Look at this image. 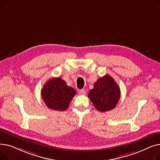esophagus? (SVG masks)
I'll return each instance as SVG.
<instances>
[{
    "mask_svg": "<svg viewBox=\"0 0 160 160\" xmlns=\"http://www.w3.org/2000/svg\"><path fill=\"white\" fill-rule=\"evenodd\" d=\"M78 93L79 94H80V95H85L86 94V91L84 90V89H79L78 91Z\"/></svg>",
    "mask_w": 160,
    "mask_h": 160,
    "instance_id": "1",
    "label": "esophagus"
}]
</instances>
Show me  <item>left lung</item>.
I'll list each match as a JSON object with an SVG mask.
<instances>
[{
    "mask_svg": "<svg viewBox=\"0 0 160 160\" xmlns=\"http://www.w3.org/2000/svg\"><path fill=\"white\" fill-rule=\"evenodd\" d=\"M121 97L119 86L110 75L100 78L94 83V88L89 91L88 97L94 106L100 112L113 110Z\"/></svg>",
    "mask_w": 160,
    "mask_h": 160,
    "instance_id": "obj_1",
    "label": "left lung"
}]
</instances>
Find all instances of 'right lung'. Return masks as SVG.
<instances>
[{
	"label": "right lung",
	"mask_w": 160,
	"mask_h": 160,
	"mask_svg": "<svg viewBox=\"0 0 160 160\" xmlns=\"http://www.w3.org/2000/svg\"><path fill=\"white\" fill-rule=\"evenodd\" d=\"M76 93V91L60 77L50 79L41 90V97L47 106L57 111L67 110Z\"/></svg>",
	"instance_id": "add662e5"
}]
</instances>
